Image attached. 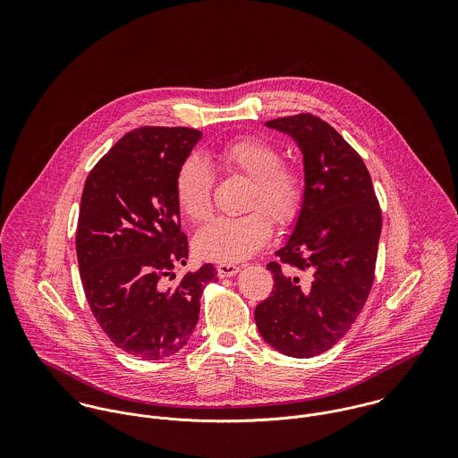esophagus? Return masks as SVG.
I'll return each instance as SVG.
<instances>
[{
    "instance_id": "34e87169",
    "label": "esophagus",
    "mask_w": 458,
    "mask_h": 458,
    "mask_svg": "<svg viewBox=\"0 0 458 458\" xmlns=\"http://www.w3.org/2000/svg\"><path fill=\"white\" fill-rule=\"evenodd\" d=\"M216 271H218V275H220L222 278H225V276H233V275H236V273L240 271V266H236V264H229V262H220V264L216 266Z\"/></svg>"
}]
</instances>
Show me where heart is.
Wrapping results in <instances>:
<instances>
[{"label": "heart", "instance_id": "1", "mask_svg": "<svg viewBox=\"0 0 458 458\" xmlns=\"http://www.w3.org/2000/svg\"><path fill=\"white\" fill-rule=\"evenodd\" d=\"M215 158L229 174L250 182L242 216H218L197 233L194 249L202 259L238 262L254 256L273 234V221L293 225L305 206L303 171L282 160V151L259 135H243L215 149ZM215 178L196 155L183 160L176 173L174 194L180 211L192 222H204L213 209Z\"/></svg>", "mask_w": 458, "mask_h": 458}]
</instances>
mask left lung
Here are the masks:
<instances>
[{
  "label": "left lung",
  "mask_w": 458,
  "mask_h": 458,
  "mask_svg": "<svg viewBox=\"0 0 458 458\" xmlns=\"http://www.w3.org/2000/svg\"><path fill=\"white\" fill-rule=\"evenodd\" d=\"M266 125L301 148L307 197L278 259L266 264L275 284L254 318L271 347L312 358L331 349L365 307L383 216L363 158L325 120L300 113Z\"/></svg>",
  "instance_id": "left-lung-1"
}]
</instances>
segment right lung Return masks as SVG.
I'll list each match as a JSON object with an SVG mask.
<instances>
[{
  "mask_svg": "<svg viewBox=\"0 0 458 458\" xmlns=\"http://www.w3.org/2000/svg\"><path fill=\"white\" fill-rule=\"evenodd\" d=\"M200 139L189 127L125 133L91 169L81 197L75 250L88 305L111 342L142 360L178 352L194 331L213 264L189 271L176 173Z\"/></svg>",
  "mask_w": 458,
  "mask_h": 458,
  "instance_id": "1",
  "label": "right lung"
}]
</instances>
